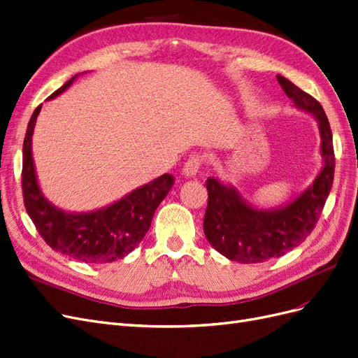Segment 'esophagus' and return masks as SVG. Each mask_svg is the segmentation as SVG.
I'll list each match as a JSON object with an SVG mask.
<instances>
[{
    "label": "esophagus",
    "instance_id": "1",
    "mask_svg": "<svg viewBox=\"0 0 358 358\" xmlns=\"http://www.w3.org/2000/svg\"><path fill=\"white\" fill-rule=\"evenodd\" d=\"M200 166H201V158L199 155H194L191 157L187 163L183 164V169H182V175L185 178H194L196 173H199L200 170Z\"/></svg>",
    "mask_w": 358,
    "mask_h": 358
}]
</instances>
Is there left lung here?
<instances>
[{
    "label": "left lung",
    "instance_id": "left-lung-1",
    "mask_svg": "<svg viewBox=\"0 0 358 358\" xmlns=\"http://www.w3.org/2000/svg\"><path fill=\"white\" fill-rule=\"evenodd\" d=\"M277 81L294 106L315 118L322 169L310 187L274 208H257L231 183L207 179L206 238L220 255L241 264L265 262L299 245L313 232L334 183V139L324 109L287 78L277 76Z\"/></svg>",
    "mask_w": 358,
    "mask_h": 358
}]
</instances>
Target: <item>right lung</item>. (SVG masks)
I'll return each instance as SVG.
<instances>
[{"instance_id":"add662e5","label":"right lung","mask_w":358,"mask_h":358,"mask_svg":"<svg viewBox=\"0 0 358 358\" xmlns=\"http://www.w3.org/2000/svg\"><path fill=\"white\" fill-rule=\"evenodd\" d=\"M77 77L66 81L47 101L64 93ZM41 106L34 110L23 141L22 188L27 212L53 250L85 264L118 261L143 240L157 207L175 185V178L166 173L90 212H68L56 207L41 191L32 157V134Z\"/></svg>"}]
</instances>
